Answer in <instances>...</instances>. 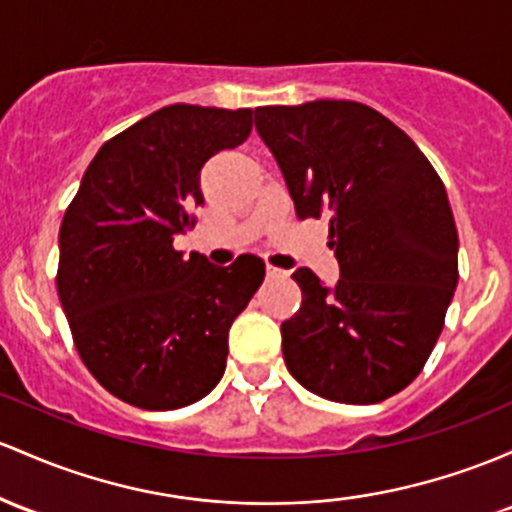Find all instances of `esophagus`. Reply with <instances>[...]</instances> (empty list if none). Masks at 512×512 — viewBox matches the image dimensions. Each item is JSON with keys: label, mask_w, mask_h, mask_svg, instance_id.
<instances>
[{"label": "esophagus", "mask_w": 512, "mask_h": 512, "mask_svg": "<svg viewBox=\"0 0 512 512\" xmlns=\"http://www.w3.org/2000/svg\"><path fill=\"white\" fill-rule=\"evenodd\" d=\"M267 277L269 279H279V277H286V272H284V269L274 267V265H267Z\"/></svg>", "instance_id": "1"}]
</instances>
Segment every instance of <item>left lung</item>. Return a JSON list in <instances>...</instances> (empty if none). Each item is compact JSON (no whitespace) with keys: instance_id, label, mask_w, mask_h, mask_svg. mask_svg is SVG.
Segmentation results:
<instances>
[{"instance_id":"left-lung-1","label":"left lung","mask_w":512,"mask_h":512,"mask_svg":"<svg viewBox=\"0 0 512 512\" xmlns=\"http://www.w3.org/2000/svg\"><path fill=\"white\" fill-rule=\"evenodd\" d=\"M299 218H330L335 289L308 267L291 274L301 308L282 323L284 362L316 396L379 403L428 362L457 289V226L442 179L396 123L372 106L318 99L260 106Z\"/></svg>"}]
</instances>
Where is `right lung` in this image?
<instances>
[{
  "label": "right lung",
  "instance_id": "obj_1",
  "mask_svg": "<svg viewBox=\"0 0 512 512\" xmlns=\"http://www.w3.org/2000/svg\"><path fill=\"white\" fill-rule=\"evenodd\" d=\"M252 131L250 109L172 104L106 140L60 226L58 296L84 367L145 411H174L226 372L230 323L265 262L174 250L204 204L199 174Z\"/></svg>",
  "mask_w": 512,
  "mask_h": 512
}]
</instances>
